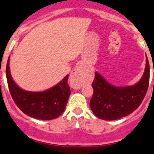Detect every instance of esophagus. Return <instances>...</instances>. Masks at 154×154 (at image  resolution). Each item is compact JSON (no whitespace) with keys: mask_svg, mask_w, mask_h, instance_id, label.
I'll return each instance as SVG.
<instances>
[{"mask_svg":"<svg viewBox=\"0 0 154 154\" xmlns=\"http://www.w3.org/2000/svg\"><path fill=\"white\" fill-rule=\"evenodd\" d=\"M86 71L83 67L76 68L71 74V86L75 89H80L83 86Z\"/></svg>","mask_w":154,"mask_h":154,"instance_id":"esophagus-1","label":"esophagus"}]
</instances>
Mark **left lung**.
I'll use <instances>...</instances> for the list:
<instances>
[{
	"instance_id": "left-lung-1",
	"label": "left lung",
	"mask_w": 154,
	"mask_h": 154,
	"mask_svg": "<svg viewBox=\"0 0 154 154\" xmlns=\"http://www.w3.org/2000/svg\"><path fill=\"white\" fill-rule=\"evenodd\" d=\"M150 80V66L146 56L145 70L142 79L134 86L117 87L109 84L97 72L92 82L93 95L90 108L97 118L103 120H117L136 109L147 91Z\"/></svg>"
}]
</instances>
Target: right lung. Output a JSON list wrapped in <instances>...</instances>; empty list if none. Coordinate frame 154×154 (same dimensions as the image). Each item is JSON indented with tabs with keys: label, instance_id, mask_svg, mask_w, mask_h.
I'll return each instance as SVG.
<instances>
[{
	"label": "right lung",
	"instance_id": "add662e5",
	"mask_svg": "<svg viewBox=\"0 0 154 154\" xmlns=\"http://www.w3.org/2000/svg\"><path fill=\"white\" fill-rule=\"evenodd\" d=\"M10 57L7 63L6 74L10 92L17 106L27 116L39 120H53L61 116L66 109L71 90L68 75L50 89L40 92L27 91L19 88L11 76Z\"/></svg>",
	"mask_w": 154,
	"mask_h": 154
}]
</instances>
